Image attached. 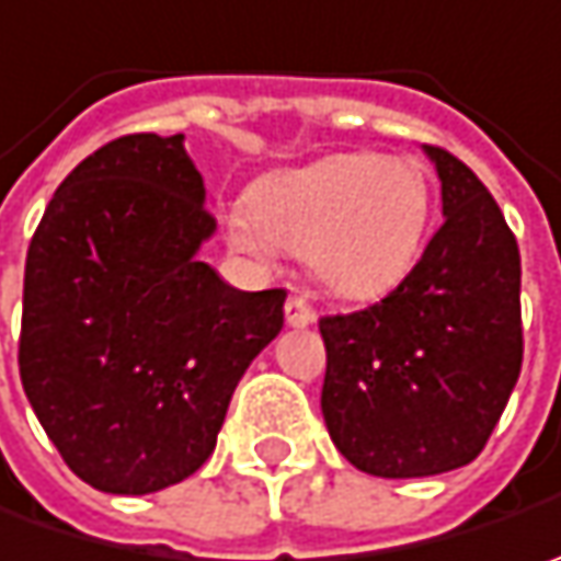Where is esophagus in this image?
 <instances>
[{
	"label": "esophagus",
	"instance_id": "1",
	"mask_svg": "<svg viewBox=\"0 0 561 561\" xmlns=\"http://www.w3.org/2000/svg\"><path fill=\"white\" fill-rule=\"evenodd\" d=\"M313 320H317V313H313V307L307 305L305 298L291 295V298L285 301V323L291 329H305L310 327Z\"/></svg>",
	"mask_w": 561,
	"mask_h": 561
}]
</instances>
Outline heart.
I'll return each instance as SVG.
<instances>
[{
  "label": "heart",
  "instance_id": "heart-1",
  "mask_svg": "<svg viewBox=\"0 0 561 561\" xmlns=\"http://www.w3.org/2000/svg\"><path fill=\"white\" fill-rule=\"evenodd\" d=\"M426 222L430 182L421 162L379 153H332L276 172L222 216L234 251L254 260L279 248L305 254L313 279L352 301L382 298L411 273Z\"/></svg>",
  "mask_w": 561,
  "mask_h": 561
}]
</instances>
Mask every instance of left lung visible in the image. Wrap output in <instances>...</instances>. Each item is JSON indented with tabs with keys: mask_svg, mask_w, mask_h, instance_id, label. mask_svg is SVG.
Here are the masks:
<instances>
[{
	"mask_svg": "<svg viewBox=\"0 0 561 561\" xmlns=\"http://www.w3.org/2000/svg\"><path fill=\"white\" fill-rule=\"evenodd\" d=\"M443 226L379 305L323 317V421L374 477L471 465L522 374V256L500 204L443 147Z\"/></svg>",
	"mask_w": 561,
	"mask_h": 561,
	"instance_id": "obj_1",
	"label": "left lung"
}]
</instances>
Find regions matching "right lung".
I'll return each instance as SVG.
<instances>
[{
	"label": "right lung",
	"instance_id": "right-lung-1",
	"mask_svg": "<svg viewBox=\"0 0 561 561\" xmlns=\"http://www.w3.org/2000/svg\"><path fill=\"white\" fill-rule=\"evenodd\" d=\"M184 135H125L71 169L24 266L18 367L65 465L144 496L191 477L234 386L282 329L285 291L197 260L216 232Z\"/></svg>",
	"mask_w": 561,
	"mask_h": 561
}]
</instances>
